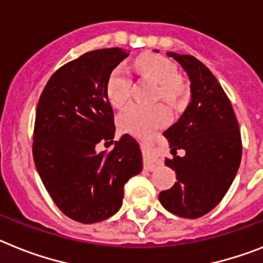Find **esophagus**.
Wrapping results in <instances>:
<instances>
[{"mask_svg":"<svg viewBox=\"0 0 263 263\" xmlns=\"http://www.w3.org/2000/svg\"><path fill=\"white\" fill-rule=\"evenodd\" d=\"M143 148V157H144V166L145 170H152L159 164H161L159 155H157L156 145L154 143H144L141 145Z\"/></svg>","mask_w":263,"mask_h":263,"instance_id":"34e87169","label":"esophagus"}]
</instances>
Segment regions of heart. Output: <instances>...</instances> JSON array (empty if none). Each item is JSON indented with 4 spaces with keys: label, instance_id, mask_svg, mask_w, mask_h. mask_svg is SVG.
<instances>
[{
    "label": "heart",
    "instance_id": "heart-1",
    "mask_svg": "<svg viewBox=\"0 0 263 263\" xmlns=\"http://www.w3.org/2000/svg\"><path fill=\"white\" fill-rule=\"evenodd\" d=\"M139 71L159 83L157 98L171 104H179L182 97V87L179 82L177 67L170 59L161 55H145L136 61ZM132 78L128 68L119 65L114 68L106 83V93L114 107L127 103L131 93ZM170 119V111L163 104L143 106L129 104L118 116V125L123 132L147 136L151 132L165 124Z\"/></svg>",
    "mask_w": 263,
    "mask_h": 263
}]
</instances>
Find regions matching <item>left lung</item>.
Segmentation results:
<instances>
[{
	"mask_svg": "<svg viewBox=\"0 0 263 263\" xmlns=\"http://www.w3.org/2000/svg\"><path fill=\"white\" fill-rule=\"evenodd\" d=\"M188 74L191 103L181 118L164 132L173 159L166 166L177 182L160 192L166 211L184 218H198L218 205L232 185L242 156L241 132L229 98L211 70L197 58L166 52ZM177 149L186 155L176 157Z\"/></svg>",
	"mask_w": 263,
	"mask_h": 263,
	"instance_id": "left-lung-1",
	"label": "left lung"
}]
</instances>
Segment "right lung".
I'll return each mask as SVG.
<instances>
[{
    "label": "right lung",
    "mask_w": 263,
    "mask_h": 263,
    "mask_svg": "<svg viewBox=\"0 0 263 263\" xmlns=\"http://www.w3.org/2000/svg\"><path fill=\"white\" fill-rule=\"evenodd\" d=\"M128 57L119 47L88 51L58 68L38 100L33 157L43 185L71 220L93 223L120 209L124 184L143 170L140 148L123 135L112 151L114 111L106 83Z\"/></svg>",
    "instance_id": "obj_1"
}]
</instances>
